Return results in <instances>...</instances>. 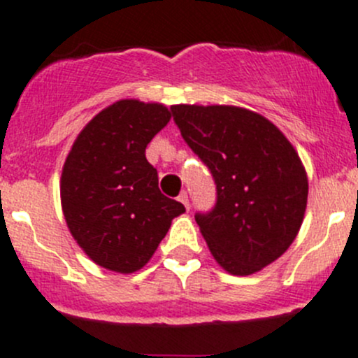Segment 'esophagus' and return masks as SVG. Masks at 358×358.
Wrapping results in <instances>:
<instances>
[{
    "instance_id": "obj_1",
    "label": "esophagus",
    "mask_w": 358,
    "mask_h": 358,
    "mask_svg": "<svg viewBox=\"0 0 358 358\" xmlns=\"http://www.w3.org/2000/svg\"><path fill=\"white\" fill-rule=\"evenodd\" d=\"M178 201H180V202H182V204H183V206H185V208H187V209H190V201H189V194H187V192H185V190H183V192H182V194H180V196H178Z\"/></svg>"
}]
</instances>
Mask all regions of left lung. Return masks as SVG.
<instances>
[{
	"mask_svg": "<svg viewBox=\"0 0 358 358\" xmlns=\"http://www.w3.org/2000/svg\"><path fill=\"white\" fill-rule=\"evenodd\" d=\"M173 121L208 166L216 202L196 222L216 262L249 275L291 246L305 216L308 180L286 136L263 115L229 106H173Z\"/></svg>",
	"mask_w": 358,
	"mask_h": 358,
	"instance_id": "8db88e82",
	"label": "left lung"
}]
</instances>
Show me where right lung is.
I'll return each mask as SVG.
<instances>
[{
    "label": "right lung",
    "instance_id": "right-lung-1",
    "mask_svg": "<svg viewBox=\"0 0 358 358\" xmlns=\"http://www.w3.org/2000/svg\"><path fill=\"white\" fill-rule=\"evenodd\" d=\"M171 114L161 103L121 100L85 126L62 171V209L72 237L103 268H142L182 202L159 190L145 149Z\"/></svg>",
    "mask_w": 358,
    "mask_h": 358
}]
</instances>
